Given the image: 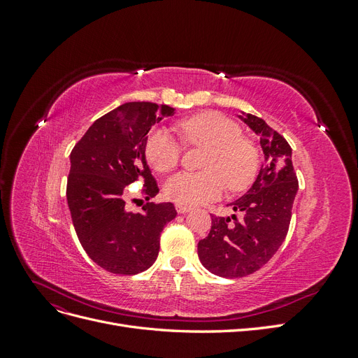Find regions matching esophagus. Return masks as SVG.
I'll use <instances>...</instances> for the list:
<instances>
[{
    "label": "esophagus",
    "instance_id": "esophagus-1",
    "mask_svg": "<svg viewBox=\"0 0 358 358\" xmlns=\"http://www.w3.org/2000/svg\"><path fill=\"white\" fill-rule=\"evenodd\" d=\"M176 210H178L179 213H187V212H189V210H191V206L176 203Z\"/></svg>",
    "mask_w": 358,
    "mask_h": 358
}]
</instances>
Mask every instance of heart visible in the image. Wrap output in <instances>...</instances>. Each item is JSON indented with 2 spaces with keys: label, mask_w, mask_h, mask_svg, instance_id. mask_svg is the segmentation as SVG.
<instances>
[{
  "label": "heart",
  "mask_w": 358,
  "mask_h": 358,
  "mask_svg": "<svg viewBox=\"0 0 358 358\" xmlns=\"http://www.w3.org/2000/svg\"><path fill=\"white\" fill-rule=\"evenodd\" d=\"M178 133L187 145L208 150L201 164L204 171H182L167 179L164 192L169 199L187 206L209 203L221 197L225 187L242 191L255 179L258 149L230 117L216 112L200 113L179 122ZM145 155L150 167L166 173L178 166L180 145L169 129L155 128L146 137Z\"/></svg>",
  "instance_id": "b5f03b06"
}]
</instances>
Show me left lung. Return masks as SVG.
<instances>
[{
	"label": "left lung",
	"mask_w": 358,
	"mask_h": 358,
	"mask_svg": "<svg viewBox=\"0 0 358 358\" xmlns=\"http://www.w3.org/2000/svg\"><path fill=\"white\" fill-rule=\"evenodd\" d=\"M242 121L259 136L264 164L252 187L230 203L242 220L212 215L208 237L199 242L201 264L221 278H243L262 268L285 241L299 182L291 146L262 117L243 113Z\"/></svg>",
	"instance_id": "left-lung-1"
}]
</instances>
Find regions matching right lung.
I'll use <instances>...</instances> for the list:
<instances>
[{
    "label": "right lung",
    "instance_id": "1",
    "mask_svg": "<svg viewBox=\"0 0 358 358\" xmlns=\"http://www.w3.org/2000/svg\"><path fill=\"white\" fill-rule=\"evenodd\" d=\"M175 109L133 101L116 107L88 128L70 155L67 203L76 234L94 263L116 275H137L155 263L159 234L176 216L171 203L125 210V188L145 182L146 200L157 182L145 155L149 129Z\"/></svg>",
    "mask_w": 358,
    "mask_h": 358
}]
</instances>
